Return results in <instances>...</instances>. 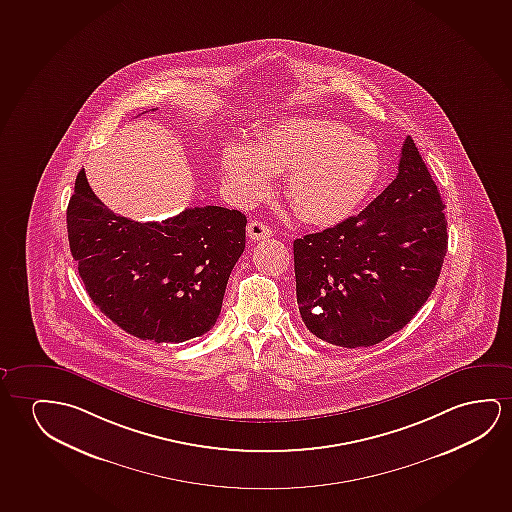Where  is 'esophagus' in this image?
<instances>
[{"label": "esophagus", "instance_id": "34e87169", "mask_svg": "<svg viewBox=\"0 0 512 512\" xmlns=\"http://www.w3.org/2000/svg\"><path fill=\"white\" fill-rule=\"evenodd\" d=\"M246 232H248V237L252 241H260V239H267V237L273 236V230L269 229L266 223L259 222V220L248 223Z\"/></svg>", "mask_w": 512, "mask_h": 512}]
</instances>
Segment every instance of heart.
<instances>
[{"label": "heart", "instance_id": "1", "mask_svg": "<svg viewBox=\"0 0 512 512\" xmlns=\"http://www.w3.org/2000/svg\"><path fill=\"white\" fill-rule=\"evenodd\" d=\"M222 169L246 204L271 190V172L285 176L283 192L304 222L329 227L349 218L380 179L375 142L331 119H283L259 144L232 142Z\"/></svg>", "mask_w": 512, "mask_h": 512}]
</instances>
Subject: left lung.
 Instances as JSON below:
<instances>
[{"mask_svg": "<svg viewBox=\"0 0 512 512\" xmlns=\"http://www.w3.org/2000/svg\"><path fill=\"white\" fill-rule=\"evenodd\" d=\"M445 253L444 202L407 137L396 179L368 208L294 241L304 326L345 349L377 345L428 301Z\"/></svg>", "mask_w": 512, "mask_h": 512, "instance_id": "8db88e82", "label": "left lung"}]
</instances>
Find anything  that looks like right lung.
<instances>
[{
  "mask_svg": "<svg viewBox=\"0 0 512 512\" xmlns=\"http://www.w3.org/2000/svg\"><path fill=\"white\" fill-rule=\"evenodd\" d=\"M70 252L91 301L128 334L181 343L208 333L245 252L237 209L188 208L162 222L112 213L82 169L67 209Z\"/></svg>",
  "mask_w": 512,
  "mask_h": 512,
  "instance_id": "1",
  "label": "right lung"
}]
</instances>
